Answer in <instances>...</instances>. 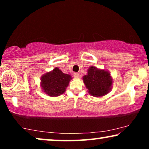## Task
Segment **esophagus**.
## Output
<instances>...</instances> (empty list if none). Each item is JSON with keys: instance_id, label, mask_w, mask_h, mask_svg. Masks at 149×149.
<instances>
[{"instance_id": "34e87169", "label": "esophagus", "mask_w": 149, "mask_h": 149, "mask_svg": "<svg viewBox=\"0 0 149 149\" xmlns=\"http://www.w3.org/2000/svg\"><path fill=\"white\" fill-rule=\"evenodd\" d=\"M73 76H74V79H79V74H78V73H74Z\"/></svg>"}]
</instances>
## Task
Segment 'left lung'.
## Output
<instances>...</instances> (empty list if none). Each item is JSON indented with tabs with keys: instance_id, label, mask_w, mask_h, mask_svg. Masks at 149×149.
Listing matches in <instances>:
<instances>
[{
	"instance_id": "left-lung-1",
	"label": "left lung",
	"mask_w": 149,
	"mask_h": 149,
	"mask_svg": "<svg viewBox=\"0 0 149 149\" xmlns=\"http://www.w3.org/2000/svg\"><path fill=\"white\" fill-rule=\"evenodd\" d=\"M87 91L93 97H101L108 94L113 87V79L109 71L91 66L83 77Z\"/></svg>"
}]
</instances>
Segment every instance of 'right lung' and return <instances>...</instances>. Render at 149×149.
I'll use <instances>...</instances> for the list:
<instances>
[{"label": "right lung", "mask_w": 149, "mask_h": 149, "mask_svg": "<svg viewBox=\"0 0 149 149\" xmlns=\"http://www.w3.org/2000/svg\"><path fill=\"white\" fill-rule=\"evenodd\" d=\"M71 75L64 74L58 67L40 77V85L42 91L50 97H57L63 94L72 80Z\"/></svg>", "instance_id": "right-lung-1"}]
</instances>
